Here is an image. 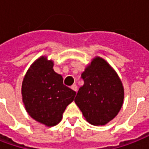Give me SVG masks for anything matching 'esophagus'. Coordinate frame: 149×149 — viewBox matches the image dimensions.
Listing matches in <instances>:
<instances>
[{"label":"esophagus","mask_w":149,"mask_h":149,"mask_svg":"<svg viewBox=\"0 0 149 149\" xmlns=\"http://www.w3.org/2000/svg\"><path fill=\"white\" fill-rule=\"evenodd\" d=\"M71 89H72V90H74V92H76V93H77V91H78V86H77V85H71Z\"/></svg>","instance_id":"obj_1"}]
</instances>
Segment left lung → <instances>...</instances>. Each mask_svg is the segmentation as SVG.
Here are the masks:
<instances>
[{
	"label": "left lung",
	"instance_id": "1",
	"mask_svg": "<svg viewBox=\"0 0 149 149\" xmlns=\"http://www.w3.org/2000/svg\"><path fill=\"white\" fill-rule=\"evenodd\" d=\"M84 85L74 102L88 123L105 125L118 114L124 102L121 81L104 59L96 56L81 74Z\"/></svg>",
	"mask_w": 149,
	"mask_h": 149
}]
</instances>
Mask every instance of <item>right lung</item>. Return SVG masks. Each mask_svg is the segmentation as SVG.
<instances>
[{
    "instance_id": "obj_1",
    "label": "right lung",
    "mask_w": 149,
    "mask_h": 149,
    "mask_svg": "<svg viewBox=\"0 0 149 149\" xmlns=\"http://www.w3.org/2000/svg\"><path fill=\"white\" fill-rule=\"evenodd\" d=\"M54 61L40 56L29 68L23 78L22 95L29 116L47 127L61 120L66 107L76 93L63 83V77L53 69Z\"/></svg>"
}]
</instances>
